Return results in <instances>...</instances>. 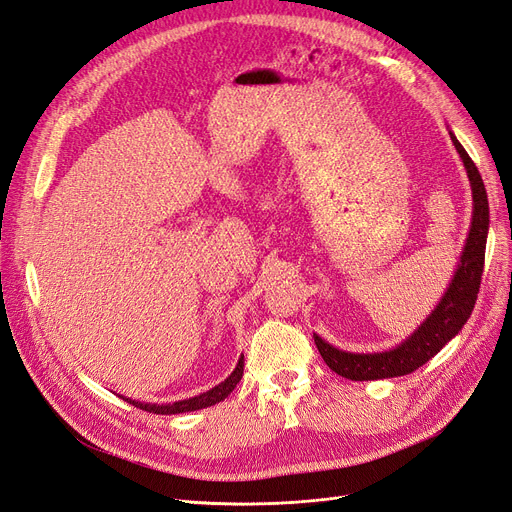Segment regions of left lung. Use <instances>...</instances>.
<instances>
[{
    "mask_svg": "<svg viewBox=\"0 0 512 512\" xmlns=\"http://www.w3.org/2000/svg\"><path fill=\"white\" fill-rule=\"evenodd\" d=\"M449 138H452L454 147L464 163L466 176L470 180V191H473V220H470V229L454 277L449 281V288L445 290L431 315H428L403 342L393 346V349L382 353H349L336 349V346L325 342L321 336L313 334L323 361L332 372H336L342 378L382 380L412 374L428 359H433L443 346L462 330V325L475 309L485 262L489 203L483 178L473 159L468 157V153L464 151L452 130H449Z\"/></svg>",
    "mask_w": 512,
    "mask_h": 512,
    "instance_id": "obj_1",
    "label": "left lung"
}]
</instances>
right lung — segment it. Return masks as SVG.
<instances>
[{"mask_svg":"<svg viewBox=\"0 0 512 512\" xmlns=\"http://www.w3.org/2000/svg\"><path fill=\"white\" fill-rule=\"evenodd\" d=\"M241 376H243V355L239 357L233 374L227 380H222L220 384L210 388V391L201 393L197 397H189V399L174 401V403H140V401H134V399H126V401L132 403L134 407H140V410L151 412V414H161V416L195 412V410H203V407H210V405H216V403L227 399L233 393V388L239 384Z\"/></svg>","mask_w":512,"mask_h":512,"instance_id":"add662e5","label":"right lung"}]
</instances>
